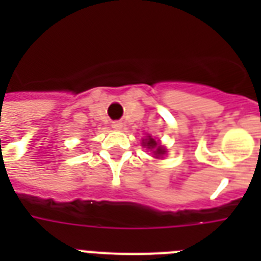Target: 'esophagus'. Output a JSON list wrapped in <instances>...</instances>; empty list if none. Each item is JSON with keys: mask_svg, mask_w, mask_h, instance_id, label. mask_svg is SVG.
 Returning <instances> with one entry per match:
<instances>
[{"mask_svg": "<svg viewBox=\"0 0 261 261\" xmlns=\"http://www.w3.org/2000/svg\"><path fill=\"white\" fill-rule=\"evenodd\" d=\"M112 127H114V128H116V130H118V128H120V127H122V123H120V122H114V124H112Z\"/></svg>", "mask_w": 261, "mask_h": 261, "instance_id": "34e87169", "label": "esophagus"}]
</instances>
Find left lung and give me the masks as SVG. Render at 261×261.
Segmentation results:
<instances>
[{"mask_svg": "<svg viewBox=\"0 0 261 261\" xmlns=\"http://www.w3.org/2000/svg\"><path fill=\"white\" fill-rule=\"evenodd\" d=\"M143 146L149 147L150 150H154L153 153H154L155 155H161L165 153V149H164L163 146H160L159 142H155L154 139L151 138V137H149L147 139H145V142H143Z\"/></svg>", "mask_w": 261, "mask_h": 261, "instance_id": "left-lung-1", "label": "left lung"}]
</instances>
